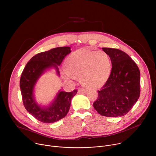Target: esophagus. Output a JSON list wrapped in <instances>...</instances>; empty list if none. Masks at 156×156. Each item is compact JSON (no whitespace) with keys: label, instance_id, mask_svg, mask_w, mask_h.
Here are the masks:
<instances>
[{"label":"esophagus","instance_id":"obj_1","mask_svg":"<svg viewBox=\"0 0 156 156\" xmlns=\"http://www.w3.org/2000/svg\"><path fill=\"white\" fill-rule=\"evenodd\" d=\"M86 89L84 87H79L78 91V93H84L86 91Z\"/></svg>","mask_w":156,"mask_h":156}]
</instances>
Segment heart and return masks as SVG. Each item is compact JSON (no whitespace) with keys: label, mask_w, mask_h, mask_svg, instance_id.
Wrapping results in <instances>:
<instances>
[{"label":"heart","mask_w":156,"mask_h":156,"mask_svg":"<svg viewBox=\"0 0 156 156\" xmlns=\"http://www.w3.org/2000/svg\"><path fill=\"white\" fill-rule=\"evenodd\" d=\"M66 78L75 80L81 77L86 85L98 86L108 78L112 69L110 56L104 51L83 48L72 53L66 59Z\"/></svg>","instance_id":"b5f03b06"}]
</instances>
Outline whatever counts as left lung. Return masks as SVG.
I'll list each match as a JSON object with an SVG mask.
<instances>
[{
    "instance_id": "8db88e82",
    "label": "left lung",
    "mask_w": 156,
    "mask_h": 156,
    "mask_svg": "<svg viewBox=\"0 0 156 156\" xmlns=\"http://www.w3.org/2000/svg\"><path fill=\"white\" fill-rule=\"evenodd\" d=\"M102 50L110 56L112 67L108 80L98 91L93 106L102 116H123L140 98V72L136 63L123 51L106 48Z\"/></svg>"
}]
</instances>
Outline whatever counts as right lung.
Here are the masks:
<instances>
[{
    "label": "right lung",
    "mask_w": 156,
    "mask_h": 156,
    "mask_svg": "<svg viewBox=\"0 0 156 156\" xmlns=\"http://www.w3.org/2000/svg\"><path fill=\"white\" fill-rule=\"evenodd\" d=\"M70 49V47H58L39 53L30 59L22 72L20 87L23 105L31 115L41 122L52 123L64 118L69 112L72 98L77 93V90L59 91L54 102L46 108L37 105L33 98V89L39 76L52 66L57 69L59 75L58 65L71 52Z\"/></svg>",
    "instance_id": "right-lung-1"
}]
</instances>
